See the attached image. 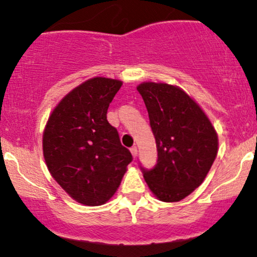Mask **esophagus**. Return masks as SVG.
Here are the masks:
<instances>
[{"mask_svg": "<svg viewBox=\"0 0 257 257\" xmlns=\"http://www.w3.org/2000/svg\"><path fill=\"white\" fill-rule=\"evenodd\" d=\"M131 152H132V155H133V157H137L138 156V147L137 146H133L132 149H131Z\"/></svg>", "mask_w": 257, "mask_h": 257, "instance_id": "esophagus-1", "label": "esophagus"}]
</instances>
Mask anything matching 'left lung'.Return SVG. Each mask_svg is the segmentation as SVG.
I'll return each instance as SVG.
<instances>
[{"label":"left lung","instance_id":"obj_1","mask_svg":"<svg viewBox=\"0 0 257 257\" xmlns=\"http://www.w3.org/2000/svg\"><path fill=\"white\" fill-rule=\"evenodd\" d=\"M156 139L158 159L143 170L162 202H179L204 181L217 155V134L204 111L181 88L144 82L138 85Z\"/></svg>","mask_w":257,"mask_h":257}]
</instances>
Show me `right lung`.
Instances as JSON below:
<instances>
[{"instance_id": "1", "label": "right lung", "mask_w": 257, "mask_h": 257, "mask_svg": "<svg viewBox=\"0 0 257 257\" xmlns=\"http://www.w3.org/2000/svg\"><path fill=\"white\" fill-rule=\"evenodd\" d=\"M120 87L118 79H88L61 99L44 128L43 157L49 173L83 205L105 204L133 159L106 117Z\"/></svg>"}]
</instances>
